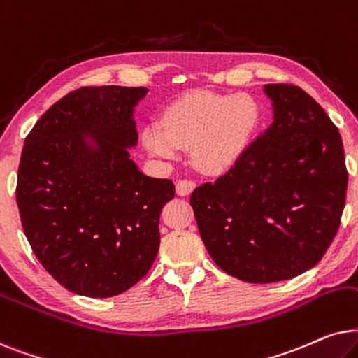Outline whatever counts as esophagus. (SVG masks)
<instances>
[{
	"label": "esophagus",
	"instance_id": "1",
	"mask_svg": "<svg viewBox=\"0 0 358 358\" xmlns=\"http://www.w3.org/2000/svg\"><path fill=\"white\" fill-rule=\"evenodd\" d=\"M194 187V182H192V180H180L178 183H176V194L178 196H188L189 193L193 192Z\"/></svg>",
	"mask_w": 358,
	"mask_h": 358
}]
</instances>
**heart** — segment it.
Returning <instances> with one entry per match:
<instances>
[{"instance_id": "b5f03b06", "label": "heart", "mask_w": 358, "mask_h": 358, "mask_svg": "<svg viewBox=\"0 0 358 358\" xmlns=\"http://www.w3.org/2000/svg\"><path fill=\"white\" fill-rule=\"evenodd\" d=\"M259 117V104L247 93H189L165 109L160 127H145L142 142L150 154L166 160L175 159L178 149H189L199 171L219 175L244 154Z\"/></svg>"}]
</instances>
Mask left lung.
<instances>
[{"mask_svg":"<svg viewBox=\"0 0 358 358\" xmlns=\"http://www.w3.org/2000/svg\"><path fill=\"white\" fill-rule=\"evenodd\" d=\"M273 122L214 183L192 193L199 234L219 268L275 283L313 268L334 241L349 173L326 111L294 85H265Z\"/></svg>","mask_w":358,"mask_h":358,"instance_id":"8db88e82","label":"left lung"}]
</instances>
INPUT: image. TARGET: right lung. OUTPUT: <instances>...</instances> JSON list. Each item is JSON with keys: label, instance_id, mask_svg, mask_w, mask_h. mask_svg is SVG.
I'll list each match as a JSON object with an SVG mask.
<instances>
[{"label": "right lung", "instance_id": "obj_1", "mask_svg": "<svg viewBox=\"0 0 358 358\" xmlns=\"http://www.w3.org/2000/svg\"><path fill=\"white\" fill-rule=\"evenodd\" d=\"M144 87H83L42 114L26 137L16 201L37 260L62 287L111 298L139 282L160 247L175 185L137 169L134 111Z\"/></svg>", "mask_w": 358, "mask_h": 358}]
</instances>
